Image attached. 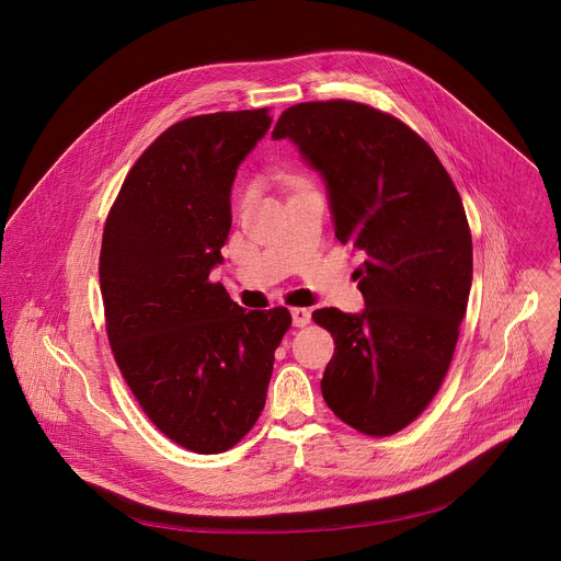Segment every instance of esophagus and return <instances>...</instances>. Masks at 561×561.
<instances>
[{"label":"esophagus","mask_w":561,"mask_h":561,"mask_svg":"<svg viewBox=\"0 0 561 561\" xmlns=\"http://www.w3.org/2000/svg\"><path fill=\"white\" fill-rule=\"evenodd\" d=\"M291 321H294L296 328H305L311 321V311L302 309V307H296V309H291Z\"/></svg>","instance_id":"1"}]
</instances>
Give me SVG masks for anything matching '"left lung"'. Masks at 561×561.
I'll list each match as a JSON object with an SVG mask.
<instances>
[{"instance_id":"1","label":"left lung","mask_w":561,"mask_h":561,"mask_svg":"<svg viewBox=\"0 0 561 561\" xmlns=\"http://www.w3.org/2000/svg\"><path fill=\"white\" fill-rule=\"evenodd\" d=\"M272 138L320 172L336 240L363 256L365 309L313 313L336 345L321 396L354 430L391 436L427 408L454 358L473 278L462 198L419 134L356 101L291 105Z\"/></svg>"}]
</instances>
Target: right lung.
Returning <instances> with one entry per match:
<instances>
[{
    "mask_svg": "<svg viewBox=\"0 0 561 561\" xmlns=\"http://www.w3.org/2000/svg\"><path fill=\"white\" fill-rule=\"evenodd\" d=\"M267 107L192 116L134 163L105 220L99 280L116 365L147 416L194 454L256 423L285 307L245 311L209 272L231 231V187L267 134Z\"/></svg>",
    "mask_w": 561,
    "mask_h": 561,
    "instance_id": "obj_1",
    "label": "right lung"
}]
</instances>
